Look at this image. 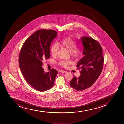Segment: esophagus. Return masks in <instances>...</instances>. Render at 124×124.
<instances>
[{"mask_svg":"<svg viewBox=\"0 0 124 124\" xmlns=\"http://www.w3.org/2000/svg\"><path fill=\"white\" fill-rule=\"evenodd\" d=\"M59 72H61V73H65L67 71H63V70H59Z\"/></svg>","mask_w":124,"mask_h":124,"instance_id":"34e87169","label":"esophagus"}]
</instances>
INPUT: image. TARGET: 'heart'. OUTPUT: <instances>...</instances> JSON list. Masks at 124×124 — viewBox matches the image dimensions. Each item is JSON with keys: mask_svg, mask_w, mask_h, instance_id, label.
<instances>
[{"mask_svg": "<svg viewBox=\"0 0 124 124\" xmlns=\"http://www.w3.org/2000/svg\"><path fill=\"white\" fill-rule=\"evenodd\" d=\"M59 46L61 48H65L70 51L71 57L73 59H78L81 55L82 47L77 46L76 40L71 37H67L62 39L57 43L52 45L50 49L51 54L53 57L57 55L59 51ZM71 63L70 61L62 60L58 62V64L62 67H67Z\"/></svg>", "mask_w": 124, "mask_h": 124, "instance_id": "b5f03b06", "label": "heart"}]
</instances>
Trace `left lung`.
<instances>
[{"label": "left lung", "instance_id": "1", "mask_svg": "<svg viewBox=\"0 0 124 124\" xmlns=\"http://www.w3.org/2000/svg\"><path fill=\"white\" fill-rule=\"evenodd\" d=\"M84 45V56L77 64L81 75L78 78L74 76L70 85L78 91H82L92 86L101 73L104 62L102 48L97 40L90 37L81 38Z\"/></svg>", "mask_w": 124, "mask_h": 124}]
</instances>
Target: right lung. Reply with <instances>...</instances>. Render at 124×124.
Wrapping results in <instances>:
<instances>
[{"mask_svg":"<svg viewBox=\"0 0 124 124\" xmlns=\"http://www.w3.org/2000/svg\"><path fill=\"white\" fill-rule=\"evenodd\" d=\"M57 32L53 30L36 31L24 42L20 50L19 65L26 81L38 91L44 92L53 86L58 72L55 69L45 73L43 61L50 57V48Z\"/></svg>","mask_w":124,"mask_h":124,"instance_id":"right-lung-1","label":"right lung"}]
</instances>
